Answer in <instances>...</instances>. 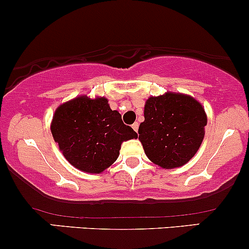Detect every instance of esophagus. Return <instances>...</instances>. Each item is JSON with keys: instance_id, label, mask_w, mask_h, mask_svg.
<instances>
[{"instance_id": "1", "label": "esophagus", "mask_w": 249, "mask_h": 249, "mask_svg": "<svg viewBox=\"0 0 249 249\" xmlns=\"http://www.w3.org/2000/svg\"><path fill=\"white\" fill-rule=\"evenodd\" d=\"M138 126H140V124H138V123H133V124H132V129L135 130L136 132L138 131Z\"/></svg>"}]
</instances>
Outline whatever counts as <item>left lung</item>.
Masks as SVG:
<instances>
[{
    "label": "left lung",
    "mask_w": 249,
    "mask_h": 249,
    "mask_svg": "<svg viewBox=\"0 0 249 249\" xmlns=\"http://www.w3.org/2000/svg\"><path fill=\"white\" fill-rule=\"evenodd\" d=\"M206 114L196 99L184 94L151 96L138 133L145 155L163 168L184 166L203 142Z\"/></svg>",
    "instance_id": "1"
}]
</instances>
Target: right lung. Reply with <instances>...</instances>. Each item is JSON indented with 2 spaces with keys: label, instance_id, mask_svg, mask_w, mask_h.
I'll return each mask as SVG.
<instances>
[{
  "label": "right lung",
  "instance_id": "add662e5",
  "mask_svg": "<svg viewBox=\"0 0 249 249\" xmlns=\"http://www.w3.org/2000/svg\"><path fill=\"white\" fill-rule=\"evenodd\" d=\"M51 132L64 158L87 173L104 172L118 159L122 143L137 138L119 112L112 111L107 99L88 96L61 105L54 112Z\"/></svg>",
  "mask_w": 249,
  "mask_h": 249
}]
</instances>
